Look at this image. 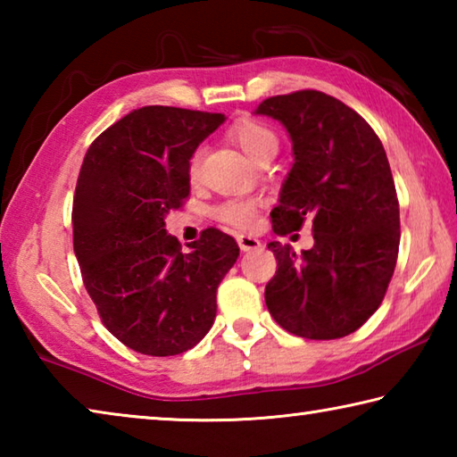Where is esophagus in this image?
I'll use <instances>...</instances> for the list:
<instances>
[{
	"instance_id": "obj_1",
	"label": "esophagus",
	"mask_w": 457,
	"mask_h": 457,
	"mask_svg": "<svg viewBox=\"0 0 457 457\" xmlns=\"http://www.w3.org/2000/svg\"><path fill=\"white\" fill-rule=\"evenodd\" d=\"M237 244H239V247H242V252L258 250V247L262 245V242H260L258 237L247 236V234H239V236H237Z\"/></svg>"
}]
</instances>
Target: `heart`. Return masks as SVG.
<instances>
[{"mask_svg": "<svg viewBox=\"0 0 457 457\" xmlns=\"http://www.w3.org/2000/svg\"><path fill=\"white\" fill-rule=\"evenodd\" d=\"M229 138L234 141L239 149H242L252 161H258L268 157V154L278 153V135L274 129L253 119H245L236 122L229 129ZM199 165H201V151H195L189 159V179L195 181L199 177ZM258 207L260 201L252 197H239L229 199L226 204L215 207V218L228 223L231 228L237 229H252L256 226L258 220Z\"/></svg>", "mask_w": 457, "mask_h": 457, "instance_id": "heart-1", "label": "heart"}]
</instances>
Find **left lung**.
<instances>
[{"label":"left lung","instance_id":"obj_1","mask_svg":"<svg viewBox=\"0 0 457 457\" xmlns=\"http://www.w3.org/2000/svg\"><path fill=\"white\" fill-rule=\"evenodd\" d=\"M253 114L280 122L292 169L272 210L276 234L312 221L314 245L278 260L266 306L292 335L330 340L361 328L383 303L399 252V201L381 141L367 120L319 90L266 98Z\"/></svg>","mask_w":457,"mask_h":457}]
</instances>
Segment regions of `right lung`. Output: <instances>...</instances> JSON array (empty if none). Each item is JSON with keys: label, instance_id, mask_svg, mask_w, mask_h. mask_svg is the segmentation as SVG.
<instances>
[{"label": "right lung", "instance_id": "right-lung-1", "mask_svg": "<svg viewBox=\"0 0 457 457\" xmlns=\"http://www.w3.org/2000/svg\"><path fill=\"white\" fill-rule=\"evenodd\" d=\"M226 114L143 106L100 135L76 183L72 228L82 280L104 327L151 357L195 346L215 320V292L239 247L205 229L189 252L165 218L189 195V159Z\"/></svg>", "mask_w": 457, "mask_h": 457}]
</instances>
